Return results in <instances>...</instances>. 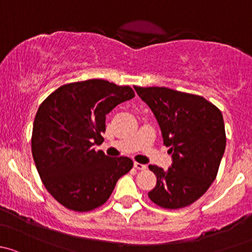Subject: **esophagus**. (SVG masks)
<instances>
[{"label":"esophagus","mask_w":252,"mask_h":252,"mask_svg":"<svg viewBox=\"0 0 252 252\" xmlns=\"http://www.w3.org/2000/svg\"><path fill=\"white\" fill-rule=\"evenodd\" d=\"M133 166L137 168V170H145V168H147V165L139 164V162H134Z\"/></svg>","instance_id":"obj_1"}]
</instances>
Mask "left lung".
Returning a JSON list of instances; mask_svg holds the SVG:
<instances>
[{
    "mask_svg": "<svg viewBox=\"0 0 252 252\" xmlns=\"http://www.w3.org/2000/svg\"><path fill=\"white\" fill-rule=\"evenodd\" d=\"M152 109L172 164L167 171L155 165L157 186L148 193L164 209H181L198 200L216 178L225 149L220 109L204 97L166 87L134 86Z\"/></svg>",
    "mask_w": 252,
    "mask_h": 252,
    "instance_id": "8db88e82",
    "label": "left lung"
}]
</instances>
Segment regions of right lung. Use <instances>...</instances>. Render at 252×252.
Masks as SVG:
<instances>
[{"instance_id":"obj_1","label":"right lung","mask_w":252,"mask_h":252,"mask_svg":"<svg viewBox=\"0 0 252 252\" xmlns=\"http://www.w3.org/2000/svg\"><path fill=\"white\" fill-rule=\"evenodd\" d=\"M133 97L129 86L92 79L63 85L38 107L31 137L33 161L46 189L66 209L99 207L133 166L129 158H109L93 148L103 141L105 115Z\"/></svg>"}]
</instances>
